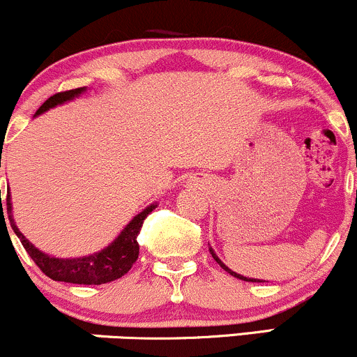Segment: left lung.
I'll list each match as a JSON object with an SVG mask.
<instances>
[{"mask_svg":"<svg viewBox=\"0 0 357 357\" xmlns=\"http://www.w3.org/2000/svg\"><path fill=\"white\" fill-rule=\"evenodd\" d=\"M209 250H211V248H209ZM211 255H212V258H214L215 261H218L219 265H221V268H224V270H226L227 273H231L232 276H236V278H239V280H244V282H258V283H261V282H263V280H256V278H246V276H243V275H238V273H236V271H231L229 268H227L226 265H224V263L221 261V259H219L218 256L214 255V251H212V250H211Z\"/></svg>","mask_w":357,"mask_h":357,"instance_id":"left-lung-1","label":"left lung"}]
</instances>
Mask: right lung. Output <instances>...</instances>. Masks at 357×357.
<instances>
[{"label":"right lung","mask_w":357,"mask_h":357,"mask_svg":"<svg viewBox=\"0 0 357 357\" xmlns=\"http://www.w3.org/2000/svg\"><path fill=\"white\" fill-rule=\"evenodd\" d=\"M84 87L72 91H63L57 92V94L50 96L42 106L38 107V111L35 116L43 113V111L50 109V107L62 104L74 96L81 94ZM1 167V162H0ZM0 202H1V192H0ZM6 207L8 214H10V222L13 227L15 234L18 236L20 241H22L23 248L26 250V253L30 255V258L33 259L35 265L43 271L49 278L55 280V282H66V283H77V285H102V283L113 282V280L121 278L123 275H126L131 270L133 263L138 259L139 255V244L136 241L139 231H142L143 222H145L146 215L155 209V204L148 206L145 211L139 212L138 215H135V219L123 229L121 234L116 238L114 243H111L106 250H102L101 253H96L92 256H86V258H74V259H59L52 258L49 255H43L42 251H38L37 248L31 243H28V239L22 232L18 231V227L15 226L13 219H11V200H10V192L6 194ZM3 211V204H1Z\"/></svg>","instance_id":"1"}]
</instances>
